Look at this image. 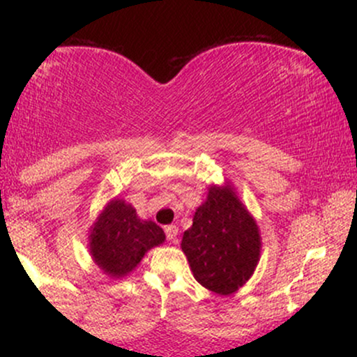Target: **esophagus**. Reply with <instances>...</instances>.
Listing matches in <instances>:
<instances>
[{
    "label": "esophagus",
    "mask_w": 357,
    "mask_h": 357,
    "mask_svg": "<svg viewBox=\"0 0 357 357\" xmlns=\"http://www.w3.org/2000/svg\"><path fill=\"white\" fill-rule=\"evenodd\" d=\"M165 231H166V236H167V240H169V241H176V238H178L179 230H178V227H176V225H167V227L165 228Z\"/></svg>",
    "instance_id": "1"
}]
</instances>
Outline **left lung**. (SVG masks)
Segmentation results:
<instances>
[{
	"mask_svg": "<svg viewBox=\"0 0 357 357\" xmlns=\"http://www.w3.org/2000/svg\"><path fill=\"white\" fill-rule=\"evenodd\" d=\"M181 250L196 280L218 296L236 292L253 275L260 260V228L230 183L210 184L184 231Z\"/></svg>",
	"mask_w": 357,
	"mask_h": 357,
	"instance_id": "obj_1",
	"label": "left lung"
}]
</instances>
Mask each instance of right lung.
Returning <instances> with one entry per match:
<instances>
[{"label": "right lung", "instance_id": "obj_1", "mask_svg": "<svg viewBox=\"0 0 357 357\" xmlns=\"http://www.w3.org/2000/svg\"><path fill=\"white\" fill-rule=\"evenodd\" d=\"M165 240V231L153 220L139 218L132 204L112 198L90 227L89 252L105 275L122 278Z\"/></svg>", "mask_w": 357, "mask_h": 357}]
</instances>
